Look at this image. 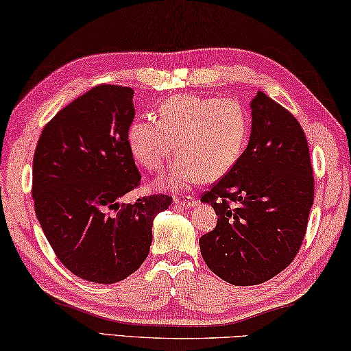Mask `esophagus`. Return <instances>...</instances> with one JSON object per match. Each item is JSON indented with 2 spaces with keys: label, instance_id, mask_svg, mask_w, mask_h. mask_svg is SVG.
Segmentation results:
<instances>
[{
  "label": "esophagus",
  "instance_id": "esophagus-1",
  "mask_svg": "<svg viewBox=\"0 0 351 351\" xmlns=\"http://www.w3.org/2000/svg\"><path fill=\"white\" fill-rule=\"evenodd\" d=\"M176 203L180 204V206H183V208H191V206H194L197 200L193 195H180V197H176Z\"/></svg>",
  "mask_w": 351,
  "mask_h": 351
}]
</instances>
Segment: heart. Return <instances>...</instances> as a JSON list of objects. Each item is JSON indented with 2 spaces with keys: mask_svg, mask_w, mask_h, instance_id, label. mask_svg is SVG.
I'll return each mask as SVG.
<instances>
[{
  "mask_svg": "<svg viewBox=\"0 0 351 351\" xmlns=\"http://www.w3.org/2000/svg\"><path fill=\"white\" fill-rule=\"evenodd\" d=\"M247 133V113L232 97L180 95L169 97L157 119L131 123L128 143L138 163L162 171L177 147V158L165 184L183 188L198 180H217L234 167Z\"/></svg>",
  "mask_w": 351,
  "mask_h": 351,
  "instance_id": "obj_1",
  "label": "heart"
}]
</instances>
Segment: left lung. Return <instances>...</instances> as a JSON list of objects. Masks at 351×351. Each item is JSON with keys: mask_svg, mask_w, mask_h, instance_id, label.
<instances>
[{"mask_svg": "<svg viewBox=\"0 0 351 351\" xmlns=\"http://www.w3.org/2000/svg\"><path fill=\"white\" fill-rule=\"evenodd\" d=\"M247 148L200 200L218 220L200 237L204 263L234 286H256L282 272L306 237L315 180L296 117L263 91L250 104Z\"/></svg>", "mask_w": 351, "mask_h": 351, "instance_id": "1", "label": "left lung"}]
</instances>
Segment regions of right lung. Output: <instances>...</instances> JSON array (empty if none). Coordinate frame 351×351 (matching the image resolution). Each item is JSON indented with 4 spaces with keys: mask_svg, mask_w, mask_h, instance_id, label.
I'll use <instances>...</instances> for the list:
<instances>
[{
    "mask_svg": "<svg viewBox=\"0 0 351 351\" xmlns=\"http://www.w3.org/2000/svg\"><path fill=\"white\" fill-rule=\"evenodd\" d=\"M133 93L96 85L45 125L33 156L39 224L58 260L91 282L134 274L148 256L154 215L173 203L165 194L119 202L142 183L128 143Z\"/></svg>",
    "mask_w": 351,
    "mask_h": 351,
    "instance_id": "add662e5",
    "label": "right lung"
}]
</instances>
